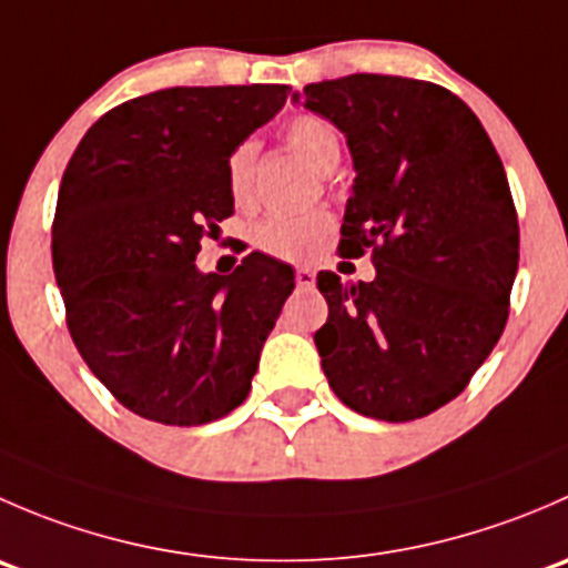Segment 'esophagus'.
I'll return each instance as SVG.
<instances>
[{
    "label": "esophagus",
    "instance_id": "1",
    "mask_svg": "<svg viewBox=\"0 0 568 568\" xmlns=\"http://www.w3.org/2000/svg\"><path fill=\"white\" fill-rule=\"evenodd\" d=\"M296 285H300V288H313V285H316V272L307 266H300L296 268Z\"/></svg>",
    "mask_w": 568,
    "mask_h": 568
}]
</instances>
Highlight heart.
<instances>
[{
    "instance_id": "obj_1",
    "label": "heart",
    "mask_w": 568,
    "mask_h": 568,
    "mask_svg": "<svg viewBox=\"0 0 568 568\" xmlns=\"http://www.w3.org/2000/svg\"><path fill=\"white\" fill-rule=\"evenodd\" d=\"M288 145L318 173H332L341 162V136L318 114H296L285 125ZM255 164L257 140H242L233 145L225 159V183L233 203L250 205L255 200ZM332 216L324 209L302 211V214H268L255 222L250 231L255 250L280 261H302L313 252L321 239L329 233Z\"/></svg>"
}]
</instances>
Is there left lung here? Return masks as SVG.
<instances>
[{
	"instance_id": "left-lung-1",
	"label": "left lung",
	"mask_w": 568,
	"mask_h": 568,
	"mask_svg": "<svg viewBox=\"0 0 568 568\" xmlns=\"http://www.w3.org/2000/svg\"><path fill=\"white\" fill-rule=\"evenodd\" d=\"M302 101L346 134L357 170L337 250H371L376 266L371 283L318 272L321 368L359 415H432L506 329L519 266L506 170L473 109L434 82L352 73L307 84Z\"/></svg>"
}]
</instances>
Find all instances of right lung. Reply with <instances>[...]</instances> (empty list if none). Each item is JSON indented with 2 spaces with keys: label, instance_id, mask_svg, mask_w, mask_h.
Returning <instances> with one entry per match:
<instances>
[{
  "label": "right lung",
  "instance_id": "obj_1",
  "mask_svg": "<svg viewBox=\"0 0 568 568\" xmlns=\"http://www.w3.org/2000/svg\"><path fill=\"white\" fill-rule=\"evenodd\" d=\"M285 99V84L159 90L109 109L68 162L51 227L68 329L145 420L203 426L247 398L294 268L250 252L222 277L194 257L233 214L227 153Z\"/></svg>",
  "mask_w": 568,
  "mask_h": 568
}]
</instances>
